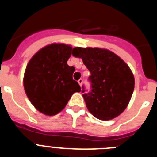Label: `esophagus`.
Listing matches in <instances>:
<instances>
[{
  "label": "esophagus",
  "instance_id": "obj_1",
  "mask_svg": "<svg viewBox=\"0 0 157 157\" xmlns=\"http://www.w3.org/2000/svg\"><path fill=\"white\" fill-rule=\"evenodd\" d=\"M78 84H79L80 86H82V83H83V79H82V78H80V79L78 80Z\"/></svg>",
  "mask_w": 157,
  "mask_h": 157
}]
</instances>
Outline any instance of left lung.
Here are the masks:
<instances>
[{"mask_svg": "<svg viewBox=\"0 0 157 157\" xmlns=\"http://www.w3.org/2000/svg\"><path fill=\"white\" fill-rule=\"evenodd\" d=\"M74 57L82 58L91 75V91L82 96L89 111L96 118L109 121L128 107L135 88L132 70L119 56L107 49L75 47Z\"/></svg>", "mask_w": 157, "mask_h": 157, "instance_id": "8db88e82", "label": "left lung"}]
</instances>
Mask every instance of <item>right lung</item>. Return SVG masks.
Returning a JSON list of instances; mask_svg holds the SVG:
<instances>
[{"instance_id": "obj_1", "label": "right lung", "mask_w": 157, "mask_h": 157, "mask_svg": "<svg viewBox=\"0 0 157 157\" xmlns=\"http://www.w3.org/2000/svg\"><path fill=\"white\" fill-rule=\"evenodd\" d=\"M72 47L64 44H49L34 54L25 68L23 86L29 100L40 113L53 116L61 112L79 85L73 80V66L67 60Z\"/></svg>"}]
</instances>
